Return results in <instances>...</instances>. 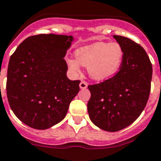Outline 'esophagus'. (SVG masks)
Masks as SVG:
<instances>
[{
	"mask_svg": "<svg viewBox=\"0 0 161 161\" xmlns=\"http://www.w3.org/2000/svg\"><path fill=\"white\" fill-rule=\"evenodd\" d=\"M87 86H88V84H87L86 81H81L80 84H79V87H80V89H86Z\"/></svg>",
	"mask_w": 161,
	"mask_h": 161,
	"instance_id": "34e87169",
	"label": "esophagus"
}]
</instances>
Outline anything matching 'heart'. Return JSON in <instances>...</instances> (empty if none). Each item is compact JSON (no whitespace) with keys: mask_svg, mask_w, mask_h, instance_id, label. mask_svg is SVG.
<instances>
[{"mask_svg":"<svg viewBox=\"0 0 161 161\" xmlns=\"http://www.w3.org/2000/svg\"><path fill=\"white\" fill-rule=\"evenodd\" d=\"M125 52L118 42H98L78 48L75 59H70L68 65L74 71H79V65L88 67L92 79L103 81L114 76L123 62Z\"/></svg>","mask_w":161,"mask_h":161,"instance_id":"b5f03b06","label":"heart"}]
</instances>
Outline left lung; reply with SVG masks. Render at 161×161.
Masks as SVG:
<instances>
[{
    "label": "left lung",
    "instance_id": "obj_1",
    "mask_svg": "<svg viewBox=\"0 0 161 161\" xmlns=\"http://www.w3.org/2000/svg\"><path fill=\"white\" fill-rule=\"evenodd\" d=\"M114 37L125 52L119 71L88 86L90 119L100 129L112 132L129 126L140 116L149 97L153 73L149 57L140 44L122 36Z\"/></svg>",
    "mask_w": 161,
    "mask_h": 161
}]
</instances>
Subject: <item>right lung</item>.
I'll use <instances>...</instances> for the list:
<instances>
[{"label": "right lung", "instance_id": "1", "mask_svg": "<svg viewBox=\"0 0 161 161\" xmlns=\"http://www.w3.org/2000/svg\"><path fill=\"white\" fill-rule=\"evenodd\" d=\"M72 40L71 36H31L11 55L7 96L14 114L26 125L45 130L65 117L80 84L66 77L64 57Z\"/></svg>", "mask_w": 161, "mask_h": 161}]
</instances>
